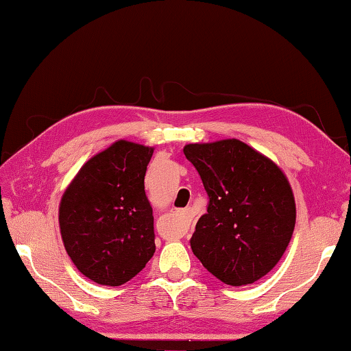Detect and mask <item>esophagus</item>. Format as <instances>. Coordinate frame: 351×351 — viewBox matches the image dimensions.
<instances>
[{
    "label": "esophagus",
    "instance_id": "34e87169",
    "mask_svg": "<svg viewBox=\"0 0 351 351\" xmlns=\"http://www.w3.org/2000/svg\"><path fill=\"white\" fill-rule=\"evenodd\" d=\"M178 217H180V236L184 234V231H187V226L191 223V214L189 210H178Z\"/></svg>",
    "mask_w": 351,
    "mask_h": 351
}]
</instances>
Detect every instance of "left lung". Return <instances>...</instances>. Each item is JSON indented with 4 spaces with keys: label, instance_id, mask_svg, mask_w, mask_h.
Listing matches in <instances>:
<instances>
[{
    "label": "left lung",
    "instance_id": "left-lung-1",
    "mask_svg": "<svg viewBox=\"0 0 351 351\" xmlns=\"http://www.w3.org/2000/svg\"><path fill=\"white\" fill-rule=\"evenodd\" d=\"M184 154L209 197L191 239L193 254L225 285H252L278 264L295 228L286 175L237 138L189 143Z\"/></svg>",
    "mask_w": 351,
    "mask_h": 351
}]
</instances>
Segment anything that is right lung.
<instances>
[{
    "label": "right lung",
    "instance_id": "obj_1",
    "mask_svg": "<svg viewBox=\"0 0 351 351\" xmlns=\"http://www.w3.org/2000/svg\"><path fill=\"white\" fill-rule=\"evenodd\" d=\"M152 156V147L115 142L81 167L60 199L64 247L97 285H125L153 258L154 219L143 182Z\"/></svg>",
    "mask_w": 351,
    "mask_h": 351
}]
</instances>
